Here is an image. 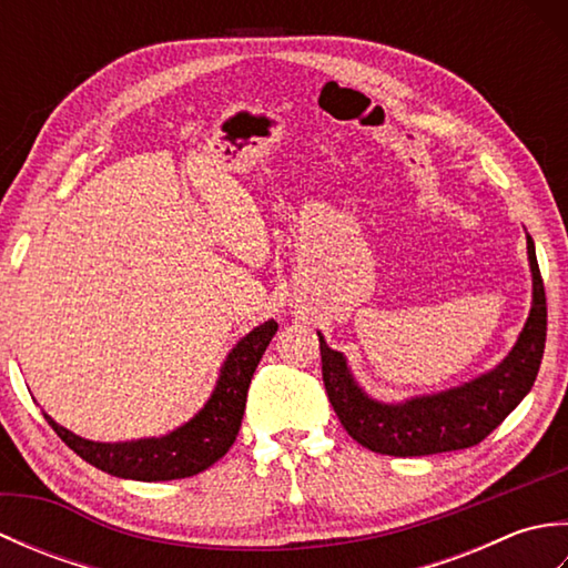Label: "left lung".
Wrapping results in <instances>:
<instances>
[{
	"label": "left lung",
	"instance_id": "obj_1",
	"mask_svg": "<svg viewBox=\"0 0 568 568\" xmlns=\"http://www.w3.org/2000/svg\"><path fill=\"white\" fill-rule=\"evenodd\" d=\"M532 271V307L510 354L500 364L456 388L383 403L356 383L342 352L320 336L322 378L329 403L344 429L366 449L388 456H427L468 449L484 442L523 397L532 390L547 342V297L535 241L527 234Z\"/></svg>",
	"mask_w": 568,
	"mask_h": 568
}]
</instances>
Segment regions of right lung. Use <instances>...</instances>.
<instances>
[{
	"mask_svg": "<svg viewBox=\"0 0 568 568\" xmlns=\"http://www.w3.org/2000/svg\"><path fill=\"white\" fill-rule=\"evenodd\" d=\"M277 332V322L268 320L251 329L226 354L220 378L207 403L185 425L175 427L163 437L136 442H92L82 439L45 415V422L72 452L94 468L116 478L131 480H175L202 474L229 452L234 444L246 409V393L258 361Z\"/></svg>",
	"mask_w": 568,
	"mask_h": 568,
	"instance_id": "obj_1",
	"label": "right lung"
}]
</instances>
